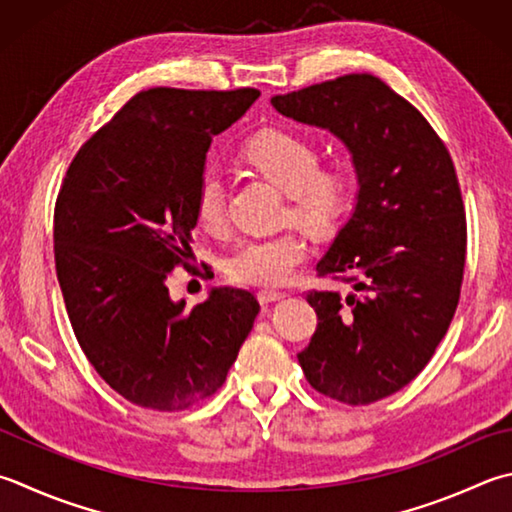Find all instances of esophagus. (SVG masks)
Returning <instances> with one entry per match:
<instances>
[{"label":"esophagus","mask_w":512,"mask_h":512,"mask_svg":"<svg viewBox=\"0 0 512 512\" xmlns=\"http://www.w3.org/2000/svg\"><path fill=\"white\" fill-rule=\"evenodd\" d=\"M281 298H285V292H278V289H260V292H258V301L260 303L281 301Z\"/></svg>","instance_id":"1"}]
</instances>
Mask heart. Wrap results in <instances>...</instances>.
Returning <instances> with one entry per match:
<instances>
[{"label": "heart", "mask_w": 512, "mask_h": 512, "mask_svg": "<svg viewBox=\"0 0 512 512\" xmlns=\"http://www.w3.org/2000/svg\"><path fill=\"white\" fill-rule=\"evenodd\" d=\"M240 156L249 167L289 194L292 216L314 231L341 223L354 196V180L343 167H323L314 144L289 129H263L249 138ZM196 220L218 234L227 220L225 185L216 173H205L196 189ZM307 258V240L296 229L243 240L229 254L227 276L245 285H281Z\"/></svg>", "instance_id": "b5f03b06"}]
</instances>
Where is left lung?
<instances>
[{"label": "left lung", "instance_id": "left-lung-1", "mask_svg": "<svg viewBox=\"0 0 512 512\" xmlns=\"http://www.w3.org/2000/svg\"><path fill=\"white\" fill-rule=\"evenodd\" d=\"M272 106L330 129L352 153L354 214L316 274L354 292H307L318 323L298 363L316 392L368 406L426 368L459 305L466 214L455 162L428 120L370 73L276 95Z\"/></svg>", "mask_w": 512, "mask_h": 512}]
</instances>
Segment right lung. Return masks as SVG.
<instances>
[{
    "label": "right lung",
    "instance_id": "1",
    "mask_svg": "<svg viewBox=\"0 0 512 512\" xmlns=\"http://www.w3.org/2000/svg\"><path fill=\"white\" fill-rule=\"evenodd\" d=\"M258 89L140 91L75 153L53 216L55 269L86 359L140 408L178 412L225 383L260 310L218 287L189 310L167 276L191 267L196 189L211 140Z\"/></svg>",
    "mask_w": 512,
    "mask_h": 512
}]
</instances>
